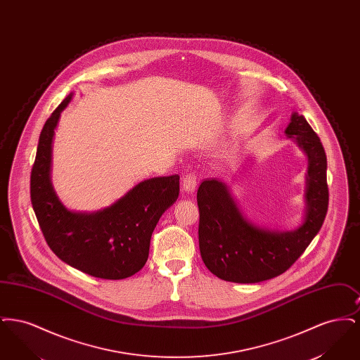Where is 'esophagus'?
<instances>
[{
	"label": "esophagus",
	"instance_id": "34e87169",
	"mask_svg": "<svg viewBox=\"0 0 360 360\" xmlns=\"http://www.w3.org/2000/svg\"><path fill=\"white\" fill-rule=\"evenodd\" d=\"M197 186V176L194 174H188L182 179V190L186 194H193Z\"/></svg>",
	"mask_w": 360,
	"mask_h": 360
}]
</instances>
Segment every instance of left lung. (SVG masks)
Returning <instances> with one entry per match:
<instances>
[{"label":"left lung","mask_w":360,"mask_h":360,"mask_svg":"<svg viewBox=\"0 0 360 360\" xmlns=\"http://www.w3.org/2000/svg\"><path fill=\"white\" fill-rule=\"evenodd\" d=\"M308 158L305 213L301 225L278 231L251 223L243 216L229 188L206 179L198 191L200 252L207 270L235 283H257L283 274L302 255L321 229L328 210L326 155L307 119L291 113L285 129Z\"/></svg>","instance_id":"left-lung-1"}]
</instances>
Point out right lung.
<instances>
[{
  "mask_svg": "<svg viewBox=\"0 0 360 360\" xmlns=\"http://www.w3.org/2000/svg\"><path fill=\"white\" fill-rule=\"evenodd\" d=\"M72 93L46 121L31 172V201L52 252L71 267L103 279L136 274L148 259L160 216L176 201L179 175L139 182L110 206L74 212L62 204L51 184L52 140Z\"/></svg>",
  "mask_w": 360,
  "mask_h": 360,
  "instance_id": "obj_1",
  "label": "right lung"
}]
</instances>
